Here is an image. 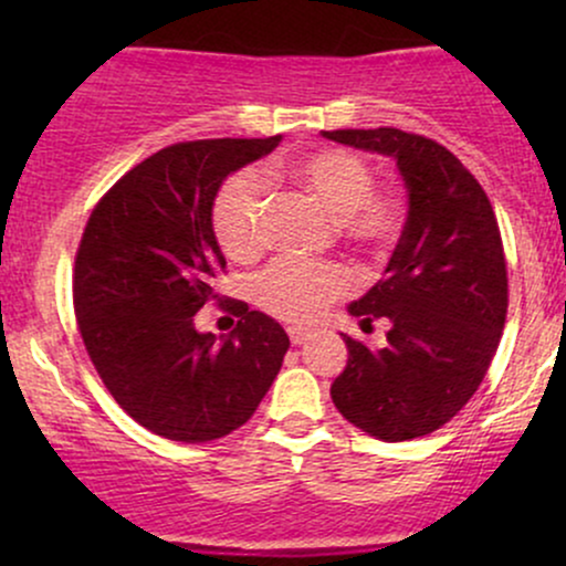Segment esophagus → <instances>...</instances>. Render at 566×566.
<instances>
[{"label": "esophagus", "instance_id": "obj_1", "mask_svg": "<svg viewBox=\"0 0 566 566\" xmlns=\"http://www.w3.org/2000/svg\"><path fill=\"white\" fill-rule=\"evenodd\" d=\"M287 335H290L292 346H303L305 340H311V329H305V327H287Z\"/></svg>", "mask_w": 566, "mask_h": 566}]
</instances>
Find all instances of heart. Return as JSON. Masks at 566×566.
Instances as JSON below:
<instances>
[{
	"instance_id": "obj_1",
	"label": "heart",
	"mask_w": 566,
	"mask_h": 566,
	"mask_svg": "<svg viewBox=\"0 0 566 566\" xmlns=\"http://www.w3.org/2000/svg\"><path fill=\"white\" fill-rule=\"evenodd\" d=\"M284 175L305 197L335 216L340 239L361 252H382L405 223V201L394 191H373L375 175L346 148H319L284 165ZM265 186L242 170L220 186L212 201V231L220 250L237 263H252L265 247ZM350 290L340 263H279L258 279L255 301L284 322L319 319L329 303Z\"/></svg>"
}]
</instances>
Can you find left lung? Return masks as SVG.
Wrapping results in <instances>:
<instances>
[{"instance_id":"left-lung-1","label":"left lung","mask_w":566,"mask_h":566,"mask_svg":"<svg viewBox=\"0 0 566 566\" xmlns=\"http://www.w3.org/2000/svg\"><path fill=\"white\" fill-rule=\"evenodd\" d=\"M327 140L391 157L407 220L386 274L348 314L388 319L386 348L343 335L348 365L333 388L343 418L369 437L407 441L452 420L476 394L509 311V276L490 199L463 161L396 127L333 129Z\"/></svg>"}]
</instances>
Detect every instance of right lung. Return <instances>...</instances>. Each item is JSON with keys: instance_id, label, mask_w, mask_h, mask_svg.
Segmentation results:
<instances>
[{"instance_id": "obj_1", "label": "right lung", "mask_w": 566, "mask_h": 566, "mask_svg": "<svg viewBox=\"0 0 566 566\" xmlns=\"http://www.w3.org/2000/svg\"><path fill=\"white\" fill-rule=\"evenodd\" d=\"M274 138L188 140L135 165L82 233L74 311L103 386L157 437L199 444L252 418L282 369V324L233 301L229 337L199 333L193 316L218 301L226 269L212 201L231 172L271 154Z\"/></svg>"}]
</instances>
